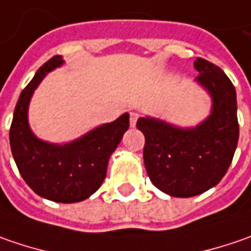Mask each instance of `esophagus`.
<instances>
[{"label":"esophagus","instance_id":"esophagus-1","mask_svg":"<svg viewBox=\"0 0 251 251\" xmlns=\"http://www.w3.org/2000/svg\"><path fill=\"white\" fill-rule=\"evenodd\" d=\"M138 117H140V114H138L137 111H131L130 113V126L131 127H135Z\"/></svg>","mask_w":251,"mask_h":251}]
</instances>
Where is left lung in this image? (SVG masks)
<instances>
[{"label":"left lung","mask_w":251,"mask_h":251,"mask_svg":"<svg viewBox=\"0 0 251 251\" xmlns=\"http://www.w3.org/2000/svg\"><path fill=\"white\" fill-rule=\"evenodd\" d=\"M196 82L211 96L207 119L196 127H177L155 117H141L145 135L144 163L155 187L172 197L187 198L217 186L230 166L239 140L236 91L215 64L194 61Z\"/></svg>","instance_id":"obj_1"}]
</instances>
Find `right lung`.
Masks as SVG:
<instances>
[{"label": "right lung", "mask_w": 251, "mask_h": 251, "mask_svg": "<svg viewBox=\"0 0 251 251\" xmlns=\"http://www.w3.org/2000/svg\"><path fill=\"white\" fill-rule=\"evenodd\" d=\"M63 64L61 55H54L22 91L15 106L9 142L21 176L37 196L73 204L89 198L101 186L111 153L130 127V114L124 113L63 145L37 138L27 120L29 103L44 76Z\"/></svg>", "instance_id": "right-lung-1"}]
</instances>
